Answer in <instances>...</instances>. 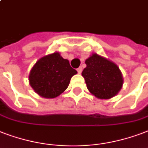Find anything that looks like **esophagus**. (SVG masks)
Returning <instances> with one entry per match:
<instances>
[{"label": "esophagus", "instance_id": "obj_1", "mask_svg": "<svg viewBox=\"0 0 148 148\" xmlns=\"http://www.w3.org/2000/svg\"><path fill=\"white\" fill-rule=\"evenodd\" d=\"M82 66H79L78 68H77V72H78V74H81V73H82Z\"/></svg>", "mask_w": 148, "mask_h": 148}]
</instances>
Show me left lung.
Masks as SVG:
<instances>
[{"label":"left lung","instance_id":"8db88e82","mask_svg":"<svg viewBox=\"0 0 148 148\" xmlns=\"http://www.w3.org/2000/svg\"><path fill=\"white\" fill-rule=\"evenodd\" d=\"M85 64L82 74L89 92L101 99H111L118 94L123 78L116 64L97 53L92 54Z\"/></svg>","mask_w":148,"mask_h":148}]
</instances>
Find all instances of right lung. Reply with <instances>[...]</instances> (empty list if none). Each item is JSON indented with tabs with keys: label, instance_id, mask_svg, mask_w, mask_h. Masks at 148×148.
I'll use <instances>...</instances> for the list:
<instances>
[{
	"label": "right lung",
	"instance_id": "add662e5",
	"mask_svg": "<svg viewBox=\"0 0 148 148\" xmlns=\"http://www.w3.org/2000/svg\"><path fill=\"white\" fill-rule=\"evenodd\" d=\"M77 73L69 60L56 52L42 57L36 63L29 74V84L39 95L53 99L67 88L71 79Z\"/></svg>",
	"mask_w": 148,
	"mask_h": 148
}]
</instances>
